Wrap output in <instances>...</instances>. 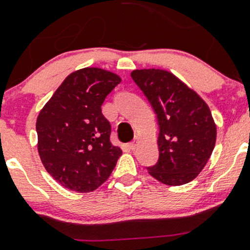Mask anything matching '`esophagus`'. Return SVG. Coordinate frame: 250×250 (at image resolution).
<instances>
[{"instance_id":"34e87169","label":"esophagus","mask_w":250,"mask_h":250,"mask_svg":"<svg viewBox=\"0 0 250 250\" xmlns=\"http://www.w3.org/2000/svg\"><path fill=\"white\" fill-rule=\"evenodd\" d=\"M137 145H138V139H137V138H135L134 140L130 141V143L128 144V147H129L130 150H134V148L137 147Z\"/></svg>"}]
</instances>
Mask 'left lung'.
<instances>
[{
  "instance_id": "1",
  "label": "left lung",
  "mask_w": 250,
  "mask_h": 250,
  "mask_svg": "<svg viewBox=\"0 0 250 250\" xmlns=\"http://www.w3.org/2000/svg\"><path fill=\"white\" fill-rule=\"evenodd\" d=\"M157 116L160 157L147 172L170 186L196 178L208 162L216 140V127L208 105L170 72L160 69L130 74Z\"/></svg>"
}]
</instances>
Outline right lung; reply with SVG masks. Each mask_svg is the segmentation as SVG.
Instances as JSON below:
<instances>
[{"instance_id":"right-lung-1","label":"right lung","mask_w":250,"mask_h":250,"mask_svg":"<svg viewBox=\"0 0 250 250\" xmlns=\"http://www.w3.org/2000/svg\"><path fill=\"white\" fill-rule=\"evenodd\" d=\"M120 82V76L99 67L77 70L65 78L37 117L42 163L69 190L94 191L122 155L111 144V125L102 113L105 98Z\"/></svg>"}]
</instances>
